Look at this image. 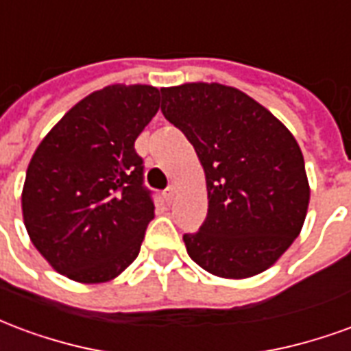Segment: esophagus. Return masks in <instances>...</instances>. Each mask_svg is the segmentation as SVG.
I'll return each instance as SVG.
<instances>
[{"label": "esophagus", "mask_w": 351, "mask_h": 351, "mask_svg": "<svg viewBox=\"0 0 351 351\" xmlns=\"http://www.w3.org/2000/svg\"><path fill=\"white\" fill-rule=\"evenodd\" d=\"M175 195H176L175 186H169L167 190L163 191V197H165V201H167V203H173V201H175Z\"/></svg>", "instance_id": "1"}]
</instances>
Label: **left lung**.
<instances>
[{
	"label": "left lung",
	"mask_w": 351,
	"mask_h": 351,
	"mask_svg": "<svg viewBox=\"0 0 351 351\" xmlns=\"http://www.w3.org/2000/svg\"><path fill=\"white\" fill-rule=\"evenodd\" d=\"M161 112L205 169L208 213L197 233L184 235L190 258L221 278L269 269L301 233L308 208L293 135L250 95L216 82L161 88Z\"/></svg>",
	"instance_id": "obj_1"
}]
</instances>
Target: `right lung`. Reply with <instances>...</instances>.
Returning a JSON list of instances; mask_svg holds the SVG:
<instances>
[{
	"mask_svg": "<svg viewBox=\"0 0 351 351\" xmlns=\"http://www.w3.org/2000/svg\"><path fill=\"white\" fill-rule=\"evenodd\" d=\"M158 108V88L112 84L79 101L37 146L22 191L24 223L67 278L107 282L138 256L154 199L135 141Z\"/></svg>",
	"mask_w": 351,
	"mask_h": 351,
	"instance_id": "obj_1",
	"label": "right lung"
}]
</instances>
